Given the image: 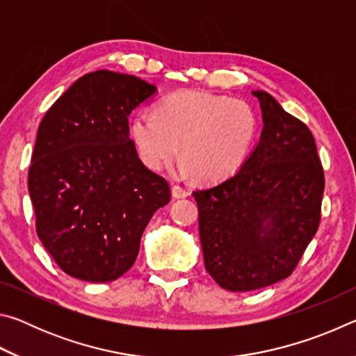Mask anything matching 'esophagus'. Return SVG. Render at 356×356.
<instances>
[{"label":"esophagus","instance_id":"esophagus-1","mask_svg":"<svg viewBox=\"0 0 356 356\" xmlns=\"http://www.w3.org/2000/svg\"><path fill=\"white\" fill-rule=\"evenodd\" d=\"M188 195H190L188 190L184 188V186H180V185L172 186V196L176 197V200H180V197H186Z\"/></svg>","mask_w":356,"mask_h":356}]
</instances>
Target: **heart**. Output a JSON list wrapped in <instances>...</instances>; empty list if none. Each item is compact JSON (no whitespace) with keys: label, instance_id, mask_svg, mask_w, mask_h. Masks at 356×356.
<instances>
[{"label":"heart","instance_id":"heart-1","mask_svg":"<svg viewBox=\"0 0 356 356\" xmlns=\"http://www.w3.org/2000/svg\"><path fill=\"white\" fill-rule=\"evenodd\" d=\"M130 130L138 155L150 170L170 165L180 144L184 170L210 182L243 165L259 120L248 102L186 89L166 95L156 113H138Z\"/></svg>","mask_w":356,"mask_h":356}]
</instances>
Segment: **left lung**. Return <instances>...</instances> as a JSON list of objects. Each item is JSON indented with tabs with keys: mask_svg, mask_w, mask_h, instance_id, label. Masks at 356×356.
I'll return each mask as SVG.
<instances>
[{
	"mask_svg": "<svg viewBox=\"0 0 356 356\" xmlns=\"http://www.w3.org/2000/svg\"><path fill=\"white\" fill-rule=\"evenodd\" d=\"M261 102V141L218 185L193 191L209 275L231 292L291 276L321 225L323 168L311 130L272 95Z\"/></svg>",
	"mask_w": 356,
	"mask_h": 356,
	"instance_id": "8db88e82",
	"label": "left lung"
}]
</instances>
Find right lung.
<instances>
[{
    "label": "right lung",
    "mask_w": 356,
    "mask_h": 356,
    "mask_svg": "<svg viewBox=\"0 0 356 356\" xmlns=\"http://www.w3.org/2000/svg\"><path fill=\"white\" fill-rule=\"evenodd\" d=\"M156 91L134 75H83L42 119L28 171L35 232L59 268L89 282L129 272L149 220L171 201L130 140L129 116Z\"/></svg>",
    "instance_id": "1"
}]
</instances>
